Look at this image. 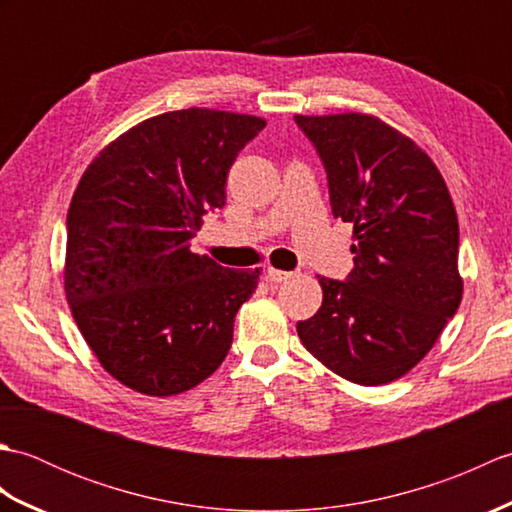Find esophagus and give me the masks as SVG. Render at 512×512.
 <instances>
[{
    "instance_id": "esophagus-1",
    "label": "esophagus",
    "mask_w": 512,
    "mask_h": 512,
    "mask_svg": "<svg viewBox=\"0 0 512 512\" xmlns=\"http://www.w3.org/2000/svg\"><path fill=\"white\" fill-rule=\"evenodd\" d=\"M290 277H292V273H286V270H279V268L266 270V279L270 281V284H281V281H286Z\"/></svg>"
}]
</instances>
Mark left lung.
Segmentation results:
<instances>
[{"instance_id":"8db88e82","label":"left lung","mask_w":512,"mask_h":512,"mask_svg":"<svg viewBox=\"0 0 512 512\" xmlns=\"http://www.w3.org/2000/svg\"><path fill=\"white\" fill-rule=\"evenodd\" d=\"M295 121L328 171L334 217L354 226V270L317 275L323 303L297 334L341 378L387 385L427 356L462 301L451 193L433 160L372 114Z\"/></svg>"}]
</instances>
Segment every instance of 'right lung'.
I'll list each match as a JSON object with an SVG mask.
<instances>
[{"mask_svg": "<svg viewBox=\"0 0 512 512\" xmlns=\"http://www.w3.org/2000/svg\"><path fill=\"white\" fill-rule=\"evenodd\" d=\"M264 125L206 107L151 116L83 171L68 209L65 297L105 372L138 394L189 391L231 350L259 268H224L191 239L224 206L228 169Z\"/></svg>", "mask_w": 512, "mask_h": 512, "instance_id": "add662e5", "label": "right lung"}]
</instances>
